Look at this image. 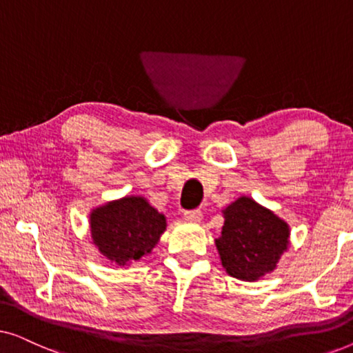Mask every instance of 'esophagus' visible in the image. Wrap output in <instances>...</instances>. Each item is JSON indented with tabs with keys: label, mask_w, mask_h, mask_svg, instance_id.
<instances>
[{
	"label": "esophagus",
	"mask_w": 353,
	"mask_h": 353,
	"mask_svg": "<svg viewBox=\"0 0 353 353\" xmlns=\"http://www.w3.org/2000/svg\"><path fill=\"white\" fill-rule=\"evenodd\" d=\"M185 220L191 221V223H199L202 220V212L199 209H192L185 212Z\"/></svg>",
	"instance_id": "34e87169"
}]
</instances>
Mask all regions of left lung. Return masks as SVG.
<instances>
[{
	"label": "left lung",
	"mask_w": 353,
	"mask_h": 353,
	"mask_svg": "<svg viewBox=\"0 0 353 353\" xmlns=\"http://www.w3.org/2000/svg\"><path fill=\"white\" fill-rule=\"evenodd\" d=\"M223 214L225 225L215 244L228 274L255 281L272 272L288 248V225L249 197H239Z\"/></svg>",
	"instance_id": "8db88e82"
}]
</instances>
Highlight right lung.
Wrapping results in <instances>:
<instances>
[{
  "mask_svg": "<svg viewBox=\"0 0 353 353\" xmlns=\"http://www.w3.org/2000/svg\"><path fill=\"white\" fill-rule=\"evenodd\" d=\"M165 226V216L143 197H123L91 214L93 243L117 265H127L151 252Z\"/></svg>",
  "mask_w": 353,
  "mask_h": 353,
  "instance_id": "right-lung-1",
  "label": "right lung"
}]
</instances>
